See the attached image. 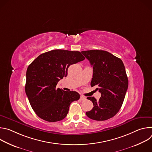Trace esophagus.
Returning a JSON list of instances; mask_svg holds the SVG:
<instances>
[{
  "mask_svg": "<svg viewBox=\"0 0 152 152\" xmlns=\"http://www.w3.org/2000/svg\"><path fill=\"white\" fill-rule=\"evenodd\" d=\"M80 100H86V97L85 96H80Z\"/></svg>",
  "mask_w": 152,
  "mask_h": 152,
  "instance_id": "34e87169",
  "label": "esophagus"
}]
</instances>
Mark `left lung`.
Returning a JSON list of instances; mask_svg holds the SVG:
<instances>
[{
  "instance_id": "1",
  "label": "left lung",
  "mask_w": 152,
  "mask_h": 152,
  "mask_svg": "<svg viewBox=\"0 0 152 152\" xmlns=\"http://www.w3.org/2000/svg\"><path fill=\"white\" fill-rule=\"evenodd\" d=\"M93 69L91 86H97L101 97L97 100L88 97L94 107L86 113L90 118L104 121L115 115L123 104L128 88V79L121 59L110 52L91 50L82 51Z\"/></svg>"
}]
</instances>
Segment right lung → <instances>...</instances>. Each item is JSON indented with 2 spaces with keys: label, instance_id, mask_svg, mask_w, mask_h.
<instances>
[{
  "label": "right lung",
  "instance_id": "obj_1",
  "mask_svg": "<svg viewBox=\"0 0 152 152\" xmlns=\"http://www.w3.org/2000/svg\"><path fill=\"white\" fill-rule=\"evenodd\" d=\"M84 59L80 52L57 49L41 54L28 66L25 92L39 118L56 122L67 116L71 103L79 100L80 95L56 86L60 79L67 76L70 65Z\"/></svg>",
  "mask_w": 152,
  "mask_h": 152
}]
</instances>
